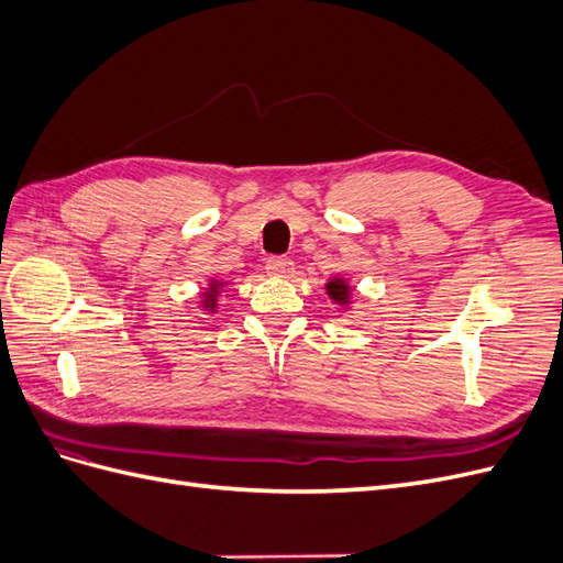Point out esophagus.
<instances>
[{
	"mask_svg": "<svg viewBox=\"0 0 563 563\" xmlns=\"http://www.w3.org/2000/svg\"><path fill=\"white\" fill-rule=\"evenodd\" d=\"M265 267H267L269 275H279V277H284V275H288V272L294 269V261H291V258H286V255H269L267 263H265Z\"/></svg>",
	"mask_w": 563,
	"mask_h": 563,
	"instance_id": "esophagus-1",
	"label": "esophagus"
}]
</instances>
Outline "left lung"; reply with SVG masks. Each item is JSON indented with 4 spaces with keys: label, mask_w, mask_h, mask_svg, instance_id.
<instances>
[{
    "label": "left lung",
    "mask_w": 563,
    "mask_h": 563,
    "mask_svg": "<svg viewBox=\"0 0 563 563\" xmlns=\"http://www.w3.org/2000/svg\"><path fill=\"white\" fill-rule=\"evenodd\" d=\"M327 288H329V296L333 300H340V302L347 300V286L343 282H329Z\"/></svg>",
    "instance_id": "1"
}]
</instances>
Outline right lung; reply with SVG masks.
I'll return each instance as SVG.
<instances>
[{
	"mask_svg": "<svg viewBox=\"0 0 563 563\" xmlns=\"http://www.w3.org/2000/svg\"><path fill=\"white\" fill-rule=\"evenodd\" d=\"M211 288H216V284H213ZM213 294H216V291H213ZM213 294H211V296H207V305H211V308L216 305V296H213Z\"/></svg>",
	"mask_w": 563,
	"mask_h": 563,
	"instance_id": "obj_1",
	"label": "right lung"
}]
</instances>
